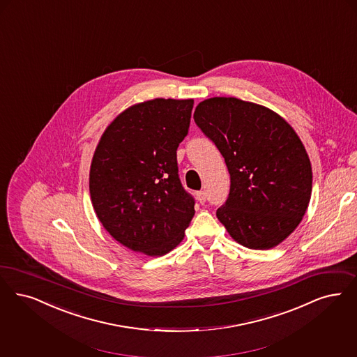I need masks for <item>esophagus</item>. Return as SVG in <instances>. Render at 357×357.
I'll list each match as a JSON object with an SVG mask.
<instances>
[{
    "label": "esophagus",
    "instance_id": "1",
    "mask_svg": "<svg viewBox=\"0 0 357 357\" xmlns=\"http://www.w3.org/2000/svg\"><path fill=\"white\" fill-rule=\"evenodd\" d=\"M197 199H198L199 203L203 204V203L206 202V192H204V191H198V192H197Z\"/></svg>",
    "mask_w": 357,
    "mask_h": 357
}]
</instances>
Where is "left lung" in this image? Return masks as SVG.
<instances>
[{
    "mask_svg": "<svg viewBox=\"0 0 357 357\" xmlns=\"http://www.w3.org/2000/svg\"><path fill=\"white\" fill-rule=\"evenodd\" d=\"M194 121L229 169V198L216 210L220 223L247 248L283 242L312 191L311 162L295 130L270 109L234 97L200 102Z\"/></svg>",
    "mask_w": 357,
    "mask_h": 357,
    "instance_id": "1",
    "label": "left lung"
}]
</instances>
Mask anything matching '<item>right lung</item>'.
Segmentation results:
<instances>
[{
  "label": "right lung",
  "instance_id": "1",
  "mask_svg": "<svg viewBox=\"0 0 357 357\" xmlns=\"http://www.w3.org/2000/svg\"><path fill=\"white\" fill-rule=\"evenodd\" d=\"M194 100H146L105 130L90 167L96 214L116 242L162 257L185 238L195 200L178 174L176 149L185 139Z\"/></svg>",
  "mask_w": 357,
  "mask_h": 357
}]
</instances>
